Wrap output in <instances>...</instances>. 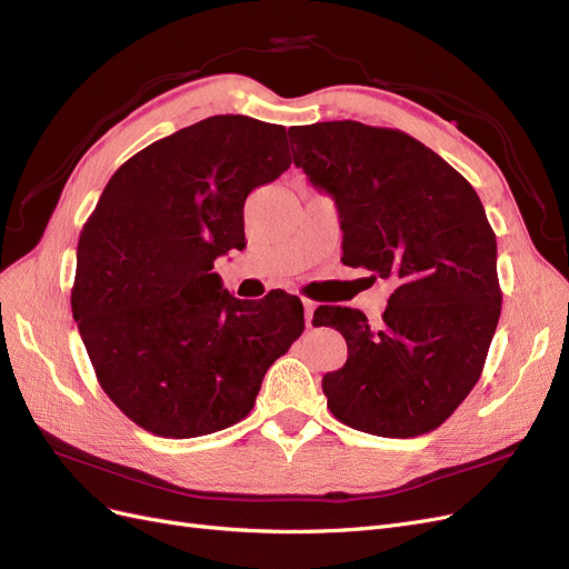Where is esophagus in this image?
<instances>
[{"label": "esophagus", "instance_id": "esophagus-1", "mask_svg": "<svg viewBox=\"0 0 569 569\" xmlns=\"http://www.w3.org/2000/svg\"><path fill=\"white\" fill-rule=\"evenodd\" d=\"M313 311H316V303L311 299H303V316H306V327L313 325Z\"/></svg>", "mask_w": 569, "mask_h": 569}]
</instances>
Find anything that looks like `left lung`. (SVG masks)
I'll return each mask as SVG.
<instances>
[{
  "label": "left lung",
  "mask_w": 569,
  "mask_h": 569,
  "mask_svg": "<svg viewBox=\"0 0 569 569\" xmlns=\"http://www.w3.org/2000/svg\"><path fill=\"white\" fill-rule=\"evenodd\" d=\"M295 166L339 211L341 261L393 284L380 325L320 306L313 325L347 339L322 377L332 416L406 439L437 429L485 368L501 318L496 234L472 184L416 137L358 120L289 128Z\"/></svg>",
  "instance_id": "left-lung-1"
}]
</instances>
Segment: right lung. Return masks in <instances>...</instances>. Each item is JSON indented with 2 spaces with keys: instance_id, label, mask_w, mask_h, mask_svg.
Listing matches in <instances>:
<instances>
[{
  "instance_id": "obj_1",
  "label": "right lung",
  "mask_w": 569,
  "mask_h": 569,
  "mask_svg": "<svg viewBox=\"0 0 569 569\" xmlns=\"http://www.w3.org/2000/svg\"><path fill=\"white\" fill-rule=\"evenodd\" d=\"M289 166L282 126L211 116L137 151L84 222L73 318L101 389L147 432L189 439L247 418L303 332L297 297L234 299L213 272L247 247V197Z\"/></svg>"
}]
</instances>
